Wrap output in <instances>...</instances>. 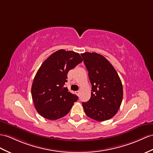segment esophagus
Wrapping results in <instances>:
<instances>
[{
  "mask_svg": "<svg viewBox=\"0 0 153 153\" xmlns=\"http://www.w3.org/2000/svg\"><path fill=\"white\" fill-rule=\"evenodd\" d=\"M75 93H76V94L77 95H79V94H80V91H75Z\"/></svg>",
  "mask_w": 153,
  "mask_h": 153,
  "instance_id": "obj_1",
  "label": "esophagus"
}]
</instances>
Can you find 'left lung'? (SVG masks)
<instances>
[{"label":"left lung","instance_id":"1","mask_svg":"<svg viewBox=\"0 0 153 153\" xmlns=\"http://www.w3.org/2000/svg\"><path fill=\"white\" fill-rule=\"evenodd\" d=\"M91 84V98L82 102L85 114L98 121L110 120L121 105L123 91L120 76L109 61L95 53L81 54Z\"/></svg>","mask_w":153,"mask_h":153}]
</instances>
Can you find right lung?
I'll list each match as a JSON object with an SVG mask.
<instances>
[{
  "instance_id": "right-lung-1",
  "label": "right lung",
  "mask_w": 153,
  "mask_h": 153,
  "mask_svg": "<svg viewBox=\"0 0 153 153\" xmlns=\"http://www.w3.org/2000/svg\"><path fill=\"white\" fill-rule=\"evenodd\" d=\"M83 61L74 51L60 49L41 65L33 79L32 97L37 111L42 117L56 120L69 113L79 97L64 88L68 73Z\"/></svg>"
}]
</instances>
